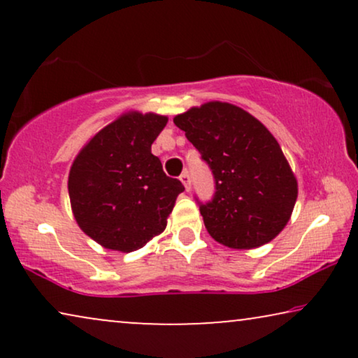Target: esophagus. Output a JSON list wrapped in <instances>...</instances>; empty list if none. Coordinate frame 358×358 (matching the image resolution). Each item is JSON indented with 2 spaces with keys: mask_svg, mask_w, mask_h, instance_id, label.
I'll return each instance as SVG.
<instances>
[{
  "mask_svg": "<svg viewBox=\"0 0 358 358\" xmlns=\"http://www.w3.org/2000/svg\"><path fill=\"white\" fill-rule=\"evenodd\" d=\"M180 182H182V184H184V187H185V190H190V176H189L187 173L180 174Z\"/></svg>",
  "mask_w": 358,
  "mask_h": 358,
  "instance_id": "34e87169",
  "label": "esophagus"
}]
</instances>
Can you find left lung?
<instances>
[{"mask_svg":"<svg viewBox=\"0 0 358 358\" xmlns=\"http://www.w3.org/2000/svg\"><path fill=\"white\" fill-rule=\"evenodd\" d=\"M215 179L200 203L207 231L231 249H254L285 228L298 197L290 164L273 135L241 107L207 102L174 117Z\"/></svg>","mask_w":358,"mask_h":358,"instance_id":"8db88e82","label":"left lung"}]
</instances>
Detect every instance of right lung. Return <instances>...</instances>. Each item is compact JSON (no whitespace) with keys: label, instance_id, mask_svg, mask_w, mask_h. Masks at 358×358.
Wrapping results in <instances>:
<instances>
[{"label":"right lung","instance_id":"1","mask_svg":"<svg viewBox=\"0 0 358 358\" xmlns=\"http://www.w3.org/2000/svg\"><path fill=\"white\" fill-rule=\"evenodd\" d=\"M168 117L131 110L97 131L73 161L68 194L75 220L106 249L131 252L164 231L180 180L168 178L151 145Z\"/></svg>","mask_w":358,"mask_h":358}]
</instances>
